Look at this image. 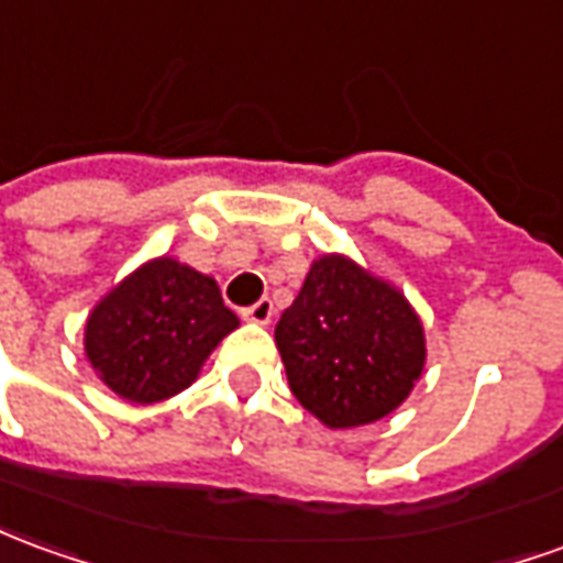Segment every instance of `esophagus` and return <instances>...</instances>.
<instances>
[{"instance_id":"esophagus-1","label":"esophagus","mask_w":563,"mask_h":563,"mask_svg":"<svg viewBox=\"0 0 563 563\" xmlns=\"http://www.w3.org/2000/svg\"><path fill=\"white\" fill-rule=\"evenodd\" d=\"M241 317L246 322H255V325H268L271 317H274V305H271V298H258L253 308H243Z\"/></svg>"}]
</instances>
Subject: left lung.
Wrapping results in <instances>:
<instances>
[{
	"label": "left lung",
	"instance_id": "obj_1",
	"mask_svg": "<svg viewBox=\"0 0 563 563\" xmlns=\"http://www.w3.org/2000/svg\"><path fill=\"white\" fill-rule=\"evenodd\" d=\"M289 390L329 430L393 415L427 365V335L399 286L344 253L313 258L274 329Z\"/></svg>",
	"mask_w": 563,
	"mask_h": 563
}]
</instances>
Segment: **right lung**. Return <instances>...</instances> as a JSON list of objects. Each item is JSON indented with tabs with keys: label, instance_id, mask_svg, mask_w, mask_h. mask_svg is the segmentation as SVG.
Wrapping results in <instances>:
<instances>
[{
	"label": "right lung",
	"instance_id": "right-lung-1",
	"mask_svg": "<svg viewBox=\"0 0 563 563\" xmlns=\"http://www.w3.org/2000/svg\"><path fill=\"white\" fill-rule=\"evenodd\" d=\"M238 325L213 277L158 255L93 305L85 356L121 399L152 405L191 387L207 356Z\"/></svg>",
	"mask_w": 563,
	"mask_h": 563
}]
</instances>
